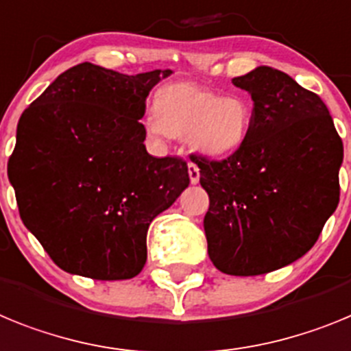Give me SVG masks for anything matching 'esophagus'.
Segmentation results:
<instances>
[{"instance_id":"1","label":"esophagus","mask_w":351,"mask_h":351,"mask_svg":"<svg viewBox=\"0 0 351 351\" xmlns=\"http://www.w3.org/2000/svg\"><path fill=\"white\" fill-rule=\"evenodd\" d=\"M189 178H191V184H197L199 182V167L194 162H189Z\"/></svg>"}]
</instances>
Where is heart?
I'll use <instances>...</instances> for the list:
<instances>
[{
  "label": "heart",
  "instance_id": "b5f03b06",
  "mask_svg": "<svg viewBox=\"0 0 351 351\" xmlns=\"http://www.w3.org/2000/svg\"><path fill=\"white\" fill-rule=\"evenodd\" d=\"M155 114L146 118L154 136H187L193 150L206 157H226L247 141L252 106L242 95H219L194 83H171L154 97Z\"/></svg>",
  "mask_w": 351,
  "mask_h": 351
}]
</instances>
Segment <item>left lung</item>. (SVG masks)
<instances>
[{"label":"left lung","instance_id":"8db88e82","mask_svg":"<svg viewBox=\"0 0 351 351\" xmlns=\"http://www.w3.org/2000/svg\"><path fill=\"white\" fill-rule=\"evenodd\" d=\"M233 84L254 102L247 141L221 160H191L210 197L212 263L261 276L302 258L337 208L343 141L323 100L281 70L258 66Z\"/></svg>","mask_w":351,"mask_h":351}]
</instances>
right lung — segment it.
<instances>
[{"instance_id":"1","label":"right lung","mask_w":351,"mask_h":351,"mask_svg":"<svg viewBox=\"0 0 351 351\" xmlns=\"http://www.w3.org/2000/svg\"><path fill=\"white\" fill-rule=\"evenodd\" d=\"M171 70L125 75L79 63L24 109L8 158L21 219L69 274L121 281L146 233L189 185L187 162L146 152V97Z\"/></svg>"}]
</instances>
